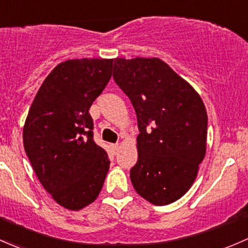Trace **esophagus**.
Listing matches in <instances>:
<instances>
[{
	"instance_id": "34e87169",
	"label": "esophagus",
	"mask_w": 248,
	"mask_h": 248,
	"mask_svg": "<svg viewBox=\"0 0 248 248\" xmlns=\"http://www.w3.org/2000/svg\"><path fill=\"white\" fill-rule=\"evenodd\" d=\"M111 148H112V150H113V153H116L117 150H118L119 144H118V143H116V144H112V145H111Z\"/></svg>"
}]
</instances>
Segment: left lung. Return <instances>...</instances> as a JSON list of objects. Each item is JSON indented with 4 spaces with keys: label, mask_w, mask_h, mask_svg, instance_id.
<instances>
[{
    "label": "left lung",
    "mask_w": 248,
    "mask_h": 248,
    "mask_svg": "<svg viewBox=\"0 0 248 248\" xmlns=\"http://www.w3.org/2000/svg\"><path fill=\"white\" fill-rule=\"evenodd\" d=\"M113 78L137 116L136 192L155 205L183 197L206 152L208 114L200 94L160 58H116Z\"/></svg>",
    "instance_id": "obj_1"
}]
</instances>
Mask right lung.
<instances>
[{"mask_svg":"<svg viewBox=\"0 0 248 248\" xmlns=\"http://www.w3.org/2000/svg\"><path fill=\"white\" fill-rule=\"evenodd\" d=\"M113 60L60 63L40 86L24 126V147L43 187L60 205L80 210L93 203L109 168L93 140V101L112 76Z\"/></svg>","mask_w":248,"mask_h":248,"instance_id":"1","label":"right lung"}]
</instances>
